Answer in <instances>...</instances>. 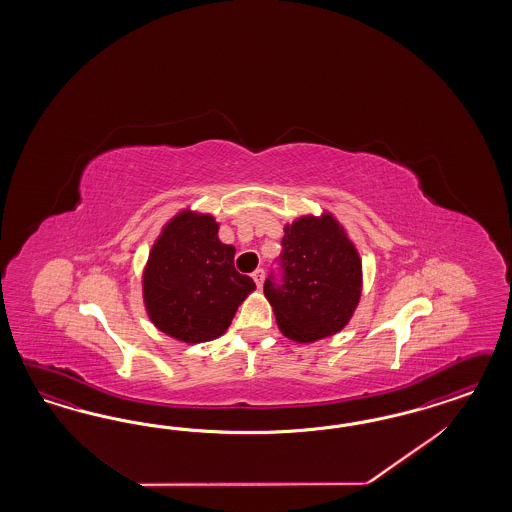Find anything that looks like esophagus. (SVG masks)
I'll use <instances>...</instances> for the list:
<instances>
[{
    "label": "esophagus",
    "mask_w": 512,
    "mask_h": 512,
    "mask_svg": "<svg viewBox=\"0 0 512 512\" xmlns=\"http://www.w3.org/2000/svg\"><path fill=\"white\" fill-rule=\"evenodd\" d=\"M251 278H253V281H255V285L257 287H263V281H264V270L263 268H257L253 274H251Z\"/></svg>",
    "instance_id": "1"
}]
</instances>
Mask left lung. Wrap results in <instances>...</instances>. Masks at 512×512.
Returning a JSON list of instances; mask_svg holds the SVG:
<instances>
[{
    "label": "left lung",
    "mask_w": 512,
    "mask_h": 512,
    "mask_svg": "<svg viewBox=\"0 0 512 512\" xmlns=\"http://www.w3.org/2000/svg\"><path fill=\"white\" fill-rule=\"evenodd\" d=\"M279 279L272 272L264 295L289 340L310 343L340 332L357 310L362 263L338 219L298 217L285 225Z\"/></svg>",
    "instance_id": "1"
}]
</instances>
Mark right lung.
<instances>
[{
	"label": "right lung",
	"mask_w": 512,
	"mask_h": 512,
	"mask_svg": "<svg viewBox=\"0 0 512 512\" xmlns=\"http://www.w3.org/2000/svg\"><path fill=\"white\" fill-rule=\"evenodd\" d=\"M210 214L184 210L163 227L142 276L148 317L161 332L186 343L216 340L255 291L234 268L236 249L221 244Z\"/></svg>",
	"instance_id": "add662e5"
}]
</instances>
